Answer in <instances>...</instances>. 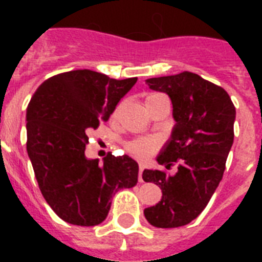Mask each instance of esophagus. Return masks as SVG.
Instances as JSON below:
<instances>
[{
    "mask_svg": "<svg viewBox=\"0 0 262 262\" xmlns=\"http://www.w3.org/2000/svg\"><path fill=\"white\" fill-rule=\"evenodd\" d=\"M143 170H144V166L140 163L139 164V181H140V182H144V181H143Z\"/></svg>",
    "mask_w": 262,
    "mask_h": 262,
    "instance_id": "1",
    "label": "esophagus"
}]
</instances>
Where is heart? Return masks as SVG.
I'll return each instance as SVG.
<instances>
[{
	"mask_svg": "<svg viewBox=\"0 0 262 262\" xmlns=\"http://www.w3.org/2000/svg\"><path fill=\"white\" fill-rule=\"evenodd\" d=\"M156 147H158L156 140L149 139V137H139V139L132 140L126 145V149L130 155L137 159H145L155 152Z\"/></svg>",
	"mask_w": 262,
	"mask_h": 262,
	"instance_id": "b5f03b06",
	"label": "heart"
}]
</instances>
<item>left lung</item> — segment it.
I'll return each instance as SVG.
<instances>
[{"label": "left lung", "instance_id": "1", "mask_svg": "<svg viewBox=\"0 0 262 262\" xmlns=\"http://www.w3.org/2000/svg\"><path fill=\"white\" fill-rule=\"evenodd\" d=\"M147 84L171 99L175 126L156 160L166 168L177 163L178 171L144 170V181L163 193L159 203L144 209V216L158 228L181 227L204 211L223 178L234 141L235 107L223 88L191 72L148 79Z\"/></svg>", "mask_w": 262, "mask_h": 262}]
</instances>
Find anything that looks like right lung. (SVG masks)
I'll list each match as a JSON object with an SVG mask.
<instances>
[{"label":"right lung","mask_w":262,"mask_h":262,"mask_svg":"<svg viewBox=\"0 0 262 262\" xmlns=\"http://www.w3.org/2000/svg\"><path fill=\"white\" fill-rule=\"evenodd\" d=\"M137 77L110 79L79 69L55 75L35 91L27 107V152L43 197L67 223L96 226L113 195L137 183L139 164L127 155L87 159L88 132L113 114Z\"/></svg>","instance_id":"1"}]
</instances>
